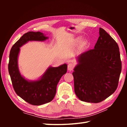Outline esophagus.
I'll return each mask as SVG.
<instances>
[{"label":"esophagus","mask_w":127,"mask_h":127,"mask_svg":"<svg viewBox=\"0 0 127 127\" xmlns=\"http://www.w3.org/2000/svg\"><path fill=\"white\" fill-rule=\"evenodd\" d=\"M74 68V64H72V63H69V64H68V70L71 71V70H73Z\"/></svg>","instance_id":"obj_1"}]
</instances>
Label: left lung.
<instances>
[{"label": "left lung", "mask_w": 127, "mask_h": 127, "mask_svg": "<svg viewBox=\"0 0 127 127\" xmlns=\"http://www.w3.org/2000/svg\"><path fill=\"white\" fill-rule=\"evenodd\" d=\"M72 75L74 90L80 100L92 103L103 101L114 93L122 70L118 46L102 28L94 49L76 57Z\"/></svg>", "instance_id": "1"}]
</instances>
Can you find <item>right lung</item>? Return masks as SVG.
Wrapping results in <instances>:
<instances>
[{"label":"right lung","mask_w":127,"mask_h":127,"mask_svg":"<svg viewBox=\"0 0 127 127\" xmlns=\"http://www.w3.org/2000/svg\"><path fill=\"white\" fill-rule=\"evenodd\" d=\"M48 39L40 32H29L12 46L9 55V72L16 93L28 103L41 105L51 101L56 93L59 81L67 71V64L58 67L50 66L43 75L35 80H29L21 75L18 58L20 47L29 41H44Z\"/></svg>","instance_id":"obj_1"}]
</instances>
